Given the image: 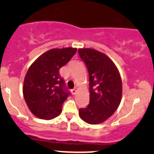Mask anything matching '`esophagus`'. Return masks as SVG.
<instances>
[{"instance_id":"obj_1","label":"esophagus","mask_w":154,"mask_h":154,"mask_svg":"<svg viewBox=\"0 0 154 154\" xmlns=\"http://www.w3.org/2000/svg\"><path fill=\"white\" fill-rule=\"evenodd\" d=\"M77 91H78V88H77V87H75V88H73V89L71 90V92H72L73 94H75L76 93H77Z\"/></svg>"}]
</instances>
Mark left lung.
I'll list each match as a JSON object with an SVG mask.
<instances>
[{
    "label": "left lung",
    "instance_id": "1",
    "mask_svg": "<svg viewBox=\"0 0 154 154\" xmlns=\"http://www.w3.org/2000/svg\"><path fill=\"white\" fill-rule=\"evenodd\" d=\"M89 76V104L79 109L80 119L90 125L104 122L116 112L122 100V81L112 60L91 48H79Z\"/></svg>",
    "mask_w": 154,
    "mask_h": 154
}]
</instances>
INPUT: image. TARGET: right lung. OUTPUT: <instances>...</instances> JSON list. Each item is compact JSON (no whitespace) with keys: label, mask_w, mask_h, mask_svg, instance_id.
Listing matches in <instances>:
<instances>
[{"label":"right lung","mask_w":154,"mask_h":154,"mask_svg":"<svg viewBox=\"0 0 154 154\" xmlns=\"http://www.w3.org/2000/svg\"><path fill=\"white\" fill-rule=\"evenodd\" d=\"M77 48H53L38 57L29 66L23 85L24 100L31 112L51 120L62 112L69 92L59 70L75 54Z\"/></svg>","instance_id":"add662e5"}]
</instances>
